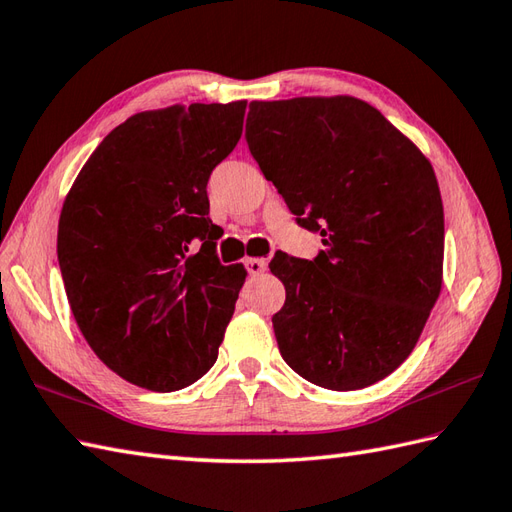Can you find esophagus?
I'll return each mask as SVG.
<instances>
[{"label":"esophagus","instance_id":"34e87169","mask_svg":"<svg viewBox=\"0 0 512 512\" xmlns=\"http://www.w3.org/2000/svg\"><path fill=\"white\" fill-rule=\"evenodd\" d=\"M244 268H246L248 275L257 277V275H261V272H264V270L268 268V261H266V259H259V257H248V259L244 261Z\"/></svg>","mask_w":512,"mask_h":512}]
</instances>
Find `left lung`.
Listing matches in <instances>:
<instances>
[{
  "instance_id": "left-lung-1",
  "label": "left lung",
  "mask_w": 512,
  "mask_h": 512,
  "mask_svg": "<svg viewBox=\"0 0 512 512\" xmlns=\"http://www.w3.org/2000/svg\"><path fill=\"white\" fill-rule=\"evenodd\" d=\"M246 144L296 222L325 237L312 261L275 255L281 358L307 382L358 390L417 344L441 294L445 220L430 161L358 98L251 102Z\"/></svg>"
}]
</instances>
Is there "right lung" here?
I'll return each mask as SVG.
<instances>
[{
  "label": "right lung",
  "instance_id": "obj_1",
  "mask_svg": "<svg viewBox=\"0 0 512 512\" xmlns=\"http://www.w3.org/2000/svg\"><path fill=\"white\" fill-rule=\"evenodd\" d=\"M244 113L246 102H231L128 117L65 200L58 266L71 312L130 384L181 390L218 358L246 270L220 264L207 183L240 141Z\"/></svg>",
  "mask_w": 512,
  "mask_h": 512
}]
</instances>
